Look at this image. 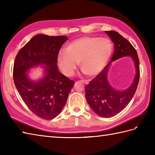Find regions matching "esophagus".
I'll return each mask as SVG.
<instances>
[{"mask_svg":"<svg viewBox=\"0 0 155 155\" xmlns=\"http://www.w3.org/2000/svg\"><path fill=\"white\" fill-rule=\"evenodd\" d=\"M82 82H83V83L84 84H88V81H87L84 80V81H83Z\"/></svg>","mask_w":155,"mask_h":155,"instance_id":"34e87169","label":"esophagus"}]
</instances>
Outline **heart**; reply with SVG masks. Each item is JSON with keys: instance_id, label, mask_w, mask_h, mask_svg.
Segmentation results:
<instances>
[{"instance_id": "b5f03b06", "label": "heart", "mask_w": 155, "mask_h": 155, "mask_svg": "<svg viewBox=\"0 0 155 155\" xmlns=\"http://www.w3.org/2000/svg\"><path fill=\"white\" fill-rule=\"evenodd\" d=\"M113 51V45L107 38L82 37L68 43L65 51L57 55V62L62 73L67 77L74 74L79 62L84 74L95 77L103 70Z\"/></svg>"}]
</instances>
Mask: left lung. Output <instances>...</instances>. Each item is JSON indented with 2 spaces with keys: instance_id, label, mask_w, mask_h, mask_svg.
Returning a JSON list of instances; mask_svg holds the SVG:
<instances>
[{
  "instance_id": "8db88e82",
  "label": "left lung",
  "mask_w": 155,
  "mask_h": 155,
  "mask_svg": "<svg viewBox=\"0 0 155 155\" xmlns=\"http://www.w3.org/2000/svg\"><path fill=\"white\" fill-rule=\"evenodd\" d=\"M105 32L114 43V53L103 70L85 87V97L95 113L101 117L110 118L119 113L132 100L140 77L139 59L135 48L118 32L113 31ZM124 56L133 59L136 71L131 86L119 91L112 87L108 82L107 72L112 61Z\"/></svg>"
}]
</instances>
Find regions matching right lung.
<instances>
[{"label":"right lung","mask_w":155,"mask_h":155,"mask_svg":"<svg viewBox=\"0 0 155 155\" xmlns=\"http://www.w3.org/2000/svg\"><path fill=\"white\" fill-rule=\"evenodd\" d=\"M65 36L38 34L18 52L13 68V79L20 96L37 116L51 120L61 113L74 82L61 74L57 55L68 40ZM42 66L44 77L37 81L29 78V71Z\"/></svg>","instance_id":"obj_1"}]
</instances>
